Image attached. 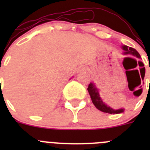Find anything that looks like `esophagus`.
Here are the masks:
<instances>
[{"instance_id": "1", "label": "esophagus", "mask_w": 150, "mask_h": 150, "mask_svg": "<svg viewBox=\"0 0 150 150\" xmlns=\"http://www.w3.org/2000/svg\"><path fill=\"white\" fill-rule=\"evenodd\" d=\"M81 69H82V70H83V71H84V70H86V68H85V67H82Z\"/></svg>"}]
</instances>
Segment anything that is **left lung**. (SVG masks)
Here are the masks:
<instances>
[{"label": "left lung", "mask_w": 150, "mask_h": 150, "mask_svg": "<svg viewBox=\"0 0 150 150\" xmlns=\"http://www.w3.org/2000/svg\"><path fill=\"white\" fill-rule=\"evenodd\" d=\"M122 50H124V55H133L134 57H136L137 59H140V54L138 53V52L137 51L134 49L132 48V47H128V46H122ZM142 63V62H141ZM143 64V63H142ZM144 71H143L142 73V76L144 77ZM88 91L89 93L90 97H91V101L94 104V105L95 106L97 109L99 110L102 111L104 112H107V113H110V114H112V113H116V114H118V113H121V112H124V109H118V110H114L111 108L109 106L106 105L104 104L103 100H102L101 98L100 97V95H99V91L98 89L95 87V84L93 83H90V84L88 85ZM140 94L142 93V88H140Z\"/></svg>", "instance_id": "left-lung-1"}]
</instances>
